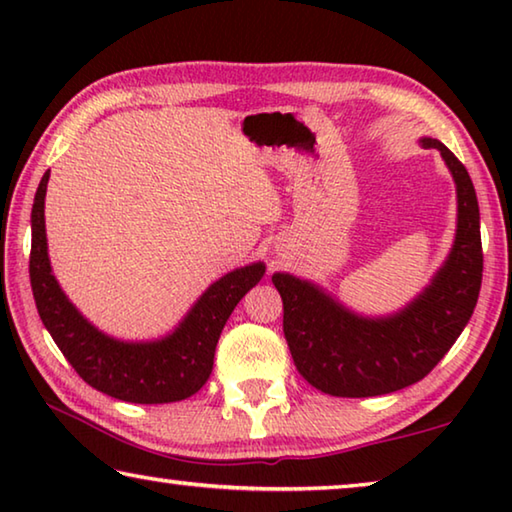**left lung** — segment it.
<instances>
[{"instance_id":"1","label":"left lung","mask_w":512,"mask_h":512,"mask_svg":"<svg viewBox=\"0 0 512 512\" xmlns=\"http://www.w3.org/2000/svg\"><path fill=\"white\" fill-rule=\"evenodd\" d=\"M456 180L458 230L452 255L420 298L393 318L368 320L293 275L275 273L282 296L284 339L311 386L336 397H375L402 391L429 375L461 336L481 291L483 248L479 203L463 162L438 140Z\"/></svg>"}]
</instances>
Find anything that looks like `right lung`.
Instances as JSON below:
<instances>
[{
	"instance_id": "1",
	"label": "right lung",
	"mask_w": 512,
	"mask_h": 512,
	"mask_svg": "<svg viewBox=\"0 0 512 512\" xmlns=\"http://www.w3.org/2000/svg\"><path fill=\"white\" fill-rule=\"evenodd\" d=\"M49 171L42 176L31 210L29 275L38 314L51 339L97 391L133 404L180 402L201 391L214 366V350L232 309L262 280L264 264L232 271L207 289L171 336L155 343H121L94 329L60 291L51 275L45 235V194Z\"/></svg>"
}]
</instances>
